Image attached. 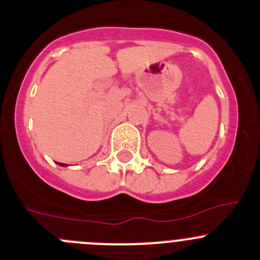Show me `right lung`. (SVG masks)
<instances>
[{"label":"right lung","mask_w":260,"mask_h":260,"mask_svg":"<svg viewBox=\"0 0 260 260\" xmlns=\"http://www.w3.org/2000/svg\"><path fill=\"white\" fill-rule=\"evenodd\" d=\"M57 164H58V165H60V166H67L66 164H60V162H57Z\"/></svg>","instance_id":"obj_1"}]
</instances>
